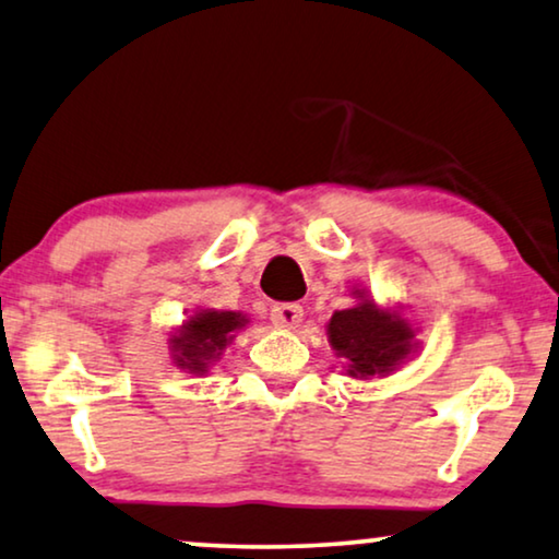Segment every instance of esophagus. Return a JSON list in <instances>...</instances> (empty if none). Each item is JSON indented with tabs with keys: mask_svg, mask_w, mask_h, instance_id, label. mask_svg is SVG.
Here are the masks:
<instances>
[{
	"mask_svg": "<svg viewBox=\"0 0 559 559\" xmlns=\"http://www.w3.org/2000/svg\"><path fill=\"white\" fill-rule=\"evenodd\" d=\"M272 322L274 328L282 330H293L302 322V307L297 302H282L272 307Z\"/></svg>",
	"mask_w": 559,
	"mask_h": 559,
	"instance_id": "esophagus-1",
	"label": "esophagus"
}]
</instances>
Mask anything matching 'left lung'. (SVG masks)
<instances>
[{
  "instance_id": "1",
  "label": "left lung",
  "mask_w": 559,
  "mask_h": 559,
  "mask_svg": "<svg viewBox=\"0 0 559 559\" xmlns=\"http://www.w3.org/2000/svg\"><path fill=\"white\" fill-rule=\"evenodd\" d=\"M360 302L330 318L328 337L337 358H345L350 378L388 376L416 350V330L399 310L378 307L355 289Z\"/></svg>"
}]
</instances>
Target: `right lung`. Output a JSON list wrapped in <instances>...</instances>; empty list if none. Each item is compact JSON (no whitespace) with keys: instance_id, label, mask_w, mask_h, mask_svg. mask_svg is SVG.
<instances>
[{"instance_id":"1","label":"right lung","mask_w":559,"mask_h":559,"mask_svg":"<svg viewBox=\"0 0 559 559\" xmlns=\"http://www.w3.org/2000/svg\"><path fill=\"white\" fill-rule=\"evenodd\" d=\"M241 312L229 310H201L183 322L171 335L174 362L189 373L204 376L216 360L222 358L224 347L231 343L234 333L247 325Z\"/></svg>"}]
</instances>
